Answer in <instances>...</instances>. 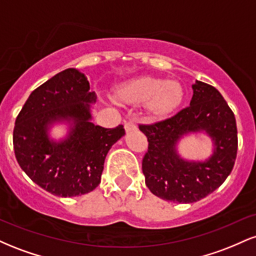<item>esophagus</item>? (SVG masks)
Listing matches in <instances>:
<instances>
[{
	"mask_svg": "<svg viewBox=\"0 0 256 256\" xmlns=\"http://www.w3.org/2000/svg\"><path fill=\"white\" fill-rule=\"evenodd\" d=\"M124 128H125L126 132H131V131H136L137 130V125L134 124V122H125Z\"/></svg>",
	"mask_w": 256,
	"mask_h": 256,
	"instance_id": "34e87169",
	"label": "esophagus"
}]
</instances>
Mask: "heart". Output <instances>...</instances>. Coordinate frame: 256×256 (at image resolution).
<instances>
[{"instance_id": "obj_1", "label": "heart", "mask_w": 256, "mask_h": 256, "mask_svg": "<svg viewBox=\"0 0 256 256\" xmlns=\"http://www.w3.org/2000/svg\"><path fill=\"white\" fill-rule=\"evenodd\" d=\"M119 102L137 104L144 102L149 116L161 118L171 114L184 98L183 85L176 79H162L154 76H142L124 82L116 88Z\"/></svg>"}]
</instances>
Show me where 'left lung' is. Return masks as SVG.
<instances>
[{"label": "left lung", "mask_w": 256, "mask_h": 256, "mask_svg": "<svg viewBox=\"0 0 256 256\" xmlns=\"http://www.w3.org/2000/svg\"><path fill=\"white\" fill-rule=\"evenodd\" d=\"M140 130L149 142L142 161L146 184L166 201H200L218 189L234 168L238 146L234 114L222 94L204 82L192 84L189 107L156 124L140 125ZM194 133L212 140L214 152L206 160H186L178 154L181 138Z\"/></svg>", "instance_id": "obj_1"}]
</instances>
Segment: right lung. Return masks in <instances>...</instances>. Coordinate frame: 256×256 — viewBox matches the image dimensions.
<instances>
[{
  "label": "right lung",
  "instance_id": "right-lung-1",
  "mask_svg": "<svg viewBox=\"0 0 256 256\" xmlns=\"http://www.w3.org/2000/svg\"><path fill=\"white\" fill-rule=\"evenodd\" d=\"M95 102L84 73L67 68L32 91L16 116L18 164L52 195L73 198L92 192L101 183L108 152L125 134L122 125L104 128L91 122ZM58 124L68 125L66 136L58 141L50 137Z\"/></svg>",
  "mask_w": 256,
  "mask_h": 256
}]
</instances>
